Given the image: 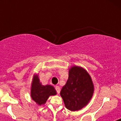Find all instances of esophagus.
I'll return each instance as SVG.
<instances>
[{"instance_id":"obj_1","label":"esophagus","mask_w":121,"mask_h":121,"mask_svg":"<svg viewBox=\"0 0 121 121\" xmlns=\"http://www.w3.org/2000/svg\"><path fill=\"white\" fill-rule=\"evenodd\" d=\"M55 89L57 91V94H59L60 93V87L59 86H56L55 87Z\"/></svg>"}]
</instances>
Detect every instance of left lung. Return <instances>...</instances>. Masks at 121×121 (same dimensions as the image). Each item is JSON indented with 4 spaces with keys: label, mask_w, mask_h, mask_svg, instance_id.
<instances>
[{
    "label": "left lung",
    "mask_w": 121,
    "mask_h": 121,
    "mask_svg": "<svg viewBox=\"0 0 121 121\" xmlns=\"http://www.w3.org/2000/svg\"><path fill=\"white\" fill-rule=\"evenodd\" d=\"M93 92L94 85L88 72L81 67H71L67 83L60 93L65 107L72 112L79 110L88 104Z\"/></svg>",
    "instance_id": "1"
}]
</instances>
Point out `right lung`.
<instances>
[{
    "label": "right lung",
    "instance_id": "right-lung-1",
    "mask_svg": "<svg viewBox=\"0 0 121 121\" xmlns=\"http://www.w3.org/2000/svg\"><path fill=\"white\" fill-rule=\"evenodd\" d=\"M56 94V91L53 86L42 85L38 75H34L31 88V96L37 104L39 105L45 104L50 96Z\"/></svg>",
    "mask_w": 121,
    "mask_h": 121
}]
</instances>
